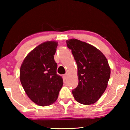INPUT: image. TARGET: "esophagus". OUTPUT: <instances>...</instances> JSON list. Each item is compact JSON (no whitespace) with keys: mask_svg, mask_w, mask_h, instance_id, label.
Instances as JSON below:
<instances>
[{"mask_svg":"<svg viewBox=\"0 0 130 130\" xmlns=\"http://www.w3.org/2000/svg\"><path fill=\"white\" fill-rule=\"evenodd\" d=\"M67 76H68V75H67V74H65L63 76V77H64V79H66V78L67 77Z\"/></svg>","mask_w":130,"mask_h":130,"instance_id":"34e87169","label":"esophagus"}]
</instances>
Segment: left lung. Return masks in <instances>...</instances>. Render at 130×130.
Masks as SVG:
<instances>
[{
	"label": "left lung",
	"instance_id": "1",
	"mask_svg": "<svg viewBox=\"0 0 130 130\" xmlns=\"http://www.w3.org/2000/svg\"><path fill=\"white\" fill-rule=\"evenodd\" d=\"M66 44L77 66L79 83L73 95L80 104H93L108 86L111 74L108 60L100 50L85 42L70 39Z\"/></svg>",
	"mask_w": 130,
	"mask_h": 130
}]
</instances>
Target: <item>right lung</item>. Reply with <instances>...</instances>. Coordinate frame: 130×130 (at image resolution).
I'll list each match as a JSON object with an SVG mask.
<instances>
[{"mask_svg": "<svg viewBox=\"0 0 130 130\" xmlns=\"http://www.w3.org/2000/svg\"><path fill=\"white\" fill-rule=\"evenodd\" d=\"M57 45L56 41L41 44L26 56L21 65V84L29 99L38 105L46 106L56 102L63 86L54 58Z\"/></svg>", "mask_w": 130, "mask_h": 130, "instance_id": "add662e5", "label": "right lung"}]
</instances>
